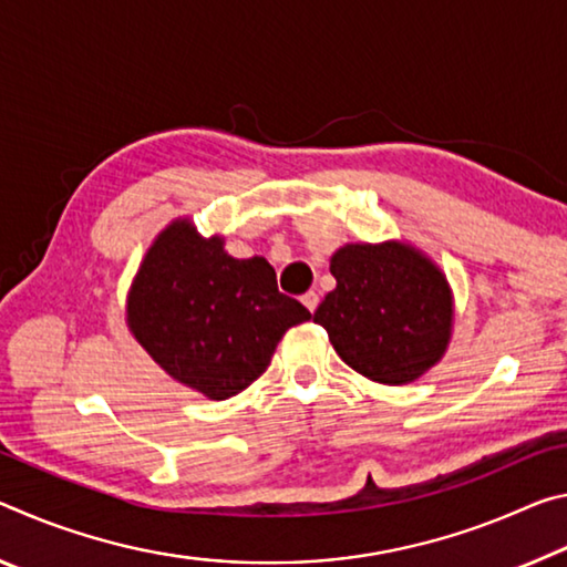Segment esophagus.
<instances>
[{
    "label": "esophagus",
    "instance_id": "esophagus-1",
    "mask_svg": "<svg viewBox=\"0 0 567 567\" xmlns=\"http://www.w3.org/2000/svg\"><path fill=\"white\" fill-rule=\"evenodd\" d=\"M301 301H303L306 309H309V311L313 313V311H317V306H319V293H317V291L303 293V296H301Z\"/></svg>",
    "mask_w": 567,
    "mask_h": 567
}]
</instances>
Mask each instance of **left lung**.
I'll use <instances>...</instances> for the list:
<instances>
[{
  "mask_svg": "<svg viewBox=\"0 0 567 567\" xmlns=\"http://www.w3.org/2000/svg\"><path fill=\"white\" fill-rule=\"evenodd\" d=\"M337 289L313 321L347 364L379 384H410L437 364L452 333V291L420 250L347 244L331 256Z\"/></svg>",
  "mask_w": 567,
  "mask_h": 567,
  "instance_id": "1",
  "label": "left lung"
}]
</instances>
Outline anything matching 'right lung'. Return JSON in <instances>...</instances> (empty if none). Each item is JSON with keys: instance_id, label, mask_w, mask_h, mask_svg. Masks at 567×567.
<instances>
[{"instance_id": "add662e5", "label": "right lung", "mask_w": 567, "mask_h": 567, "mask_svg": "<svg viewBox=\"0 0 567 567\" xmlns=\"http://www.w3.org/2000/svg\"><path fill=\"white\" fill-rule=\"evenodd\" d=\"M311 313L278 291L261 256L234 258L188 218L153 240L127 293V327L168 374L208 399L256 382L276 344Z\"/></svg>"}]
</instances>
